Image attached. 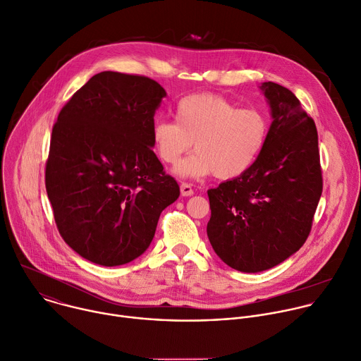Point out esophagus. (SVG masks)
<instances>
[{"instance_id":"obj_1","label":"esophagus","mask_w":361,"mask_h":361,"mask_svg":"<svg viewBox=\"0 0 361 361\" xmlns=\"http://www.w3.org/2000/svg\"><path fill=\"white\" fill-rule=\"evenodd\" d=\"M180 195L182 196H192L193 195V189L189 183H182L180 185Z\"/></svg>"}]
</instances>
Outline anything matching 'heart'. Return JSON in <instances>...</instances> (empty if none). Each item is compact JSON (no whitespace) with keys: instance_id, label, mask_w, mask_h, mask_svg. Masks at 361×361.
Returning <instances> with one entry per match:
<instances>
[{"instance_id":"heart-1","label":"heart","mask_w":361,"mask_h":361,"mask_svg":"<svg viewBox=\"0 0 361 361\" xmlns=\"http://www.w3.org/2000/svg\"><path fill=\"white\" fill-rule=\"evenodd\" d=\"M269 136V118L256 108H240L214 94H193L175 108V122L152 125V147L166 165L179 164L173 173L180 178L213 175L229 180L245 175L259 159Z\"/></svg>"}]
</instances>
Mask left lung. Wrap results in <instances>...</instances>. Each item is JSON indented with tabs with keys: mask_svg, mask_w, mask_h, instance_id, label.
<instances>
[{
	"mask_svg": "<svg viewBox=\"0 0 361 361\" xmlns=\"http://www.w3.org/2000/svg\"><path fill=\"white\" fill-rule=\"evenodd\" d=\"M259 88L271 115L263 152L245 175L207 190L209 242L245 273L271 269L303 246L323 190L314 121L290 90Z\"/></svg>",
	"mask_w": 361,
	"mask_h": 361,
	"instance_id": "1",
	"label": "left lung"
}]
</instances>
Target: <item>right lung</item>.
Returning <instances> with one entry per match:
<instances>
[{
  "instance_id": "1",
  "label": "right lung",
  "mask_w": 361,
  "mask_h": 361,
  "mask_svg": "<svg viewBox=\"0 0 361 361\" xmlns=\"http://www.w3.org/2000/svg\"><path fill=\"white\" fill-rule=\"evenodd\" d=\"M166 91L154 80L104 71L61 109L45 186L65 243L101 266L145 252L165 207L179 197L152 151L151 130Z\"/></svg>"
}]
</instances>
